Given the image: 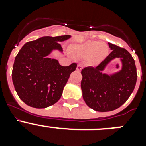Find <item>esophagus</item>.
Segmentation results:
<instances>
[{"instance_id":"34e87169","label":"esophagus","mask_w":146,"mask_h":146,"mask_svg":"<svg viewBox=\"0 0 146 146\" xmlns=\"http://www.w3.org/2000/svg\"><path fill=\"white\" fill-rule=\"evenodd\" d=\"M82 68H83V66H82V65H81V64H78L77 66V71H81L82 69Z\"/></svg>"}]
</instances>
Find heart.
Segmentation results:
<instances>
[{"label": "heart", "instance_id": "1", "mask_svg": "<svg viewBox=\"0 0 146 146\" xmlns=\"http://www.w3.org/2000/svg\"><path fill=\"white\" fill-rule=\"evenodd\" d=\"M70 52L72 55L82 58H87L91 65H97L106 58L109 53L107 44L96 41H88L81 44L72 46Z\"/></svg>", "mask_w": 146, "mask_h": 146}]
</instances>
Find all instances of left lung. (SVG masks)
Segmentation results:
<instances>
[{
  "mask_svg": "<svg viewBox=\"0 0 146 146\" xmlns=\"http://www.w3.org/2000/svg\"><path fill=\"white\" fill-rule=\"evenodd\" d=\"M112 50L109 55L96 67L82 69L81 89L85 102L98 112H110L124 104L129 99L137 82V69L131 54L116 45L108 43ZM119 58L121 69L113 74L102 72L113 60Z\"/></svg>",
  "mask_w": 146,
  "mask_h": 146,
  "instance_id": "8db88e82",
  "label": "left lung"
}]
</instances>
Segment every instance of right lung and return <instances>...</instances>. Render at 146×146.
Masks as SVG:
<instances>
[{
  "label": "right lung",
  "mask_w": 146,
  "mask_h": 146,
  "mask_svg": "<svg viewBox=\"0 0 146 146\" xmlns=\"http://www.w3.org/2000/svg\"><path fill=\"white\" fill-rule=\"evenodd\" d=\"M70 38V35L44 36L27 42L20 49L13 65L12 81L17 94L27 105L41 109L60 99L77 64L63 66L47 56L53 50L63 52L59 42Z\"/></svg>",
  "instance_id": "add662e5"
}]
</instances>
